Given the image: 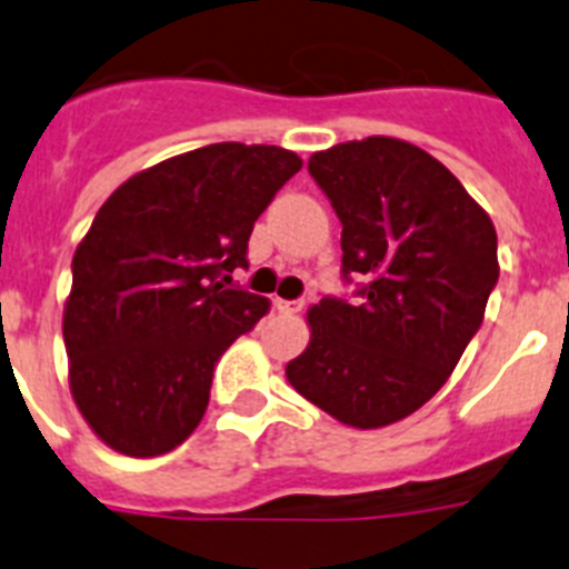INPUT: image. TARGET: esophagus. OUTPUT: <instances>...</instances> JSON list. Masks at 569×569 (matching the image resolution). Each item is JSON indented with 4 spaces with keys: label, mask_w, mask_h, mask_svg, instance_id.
<instances>
[{
    "label": "esophagus",
    "mask_w": 569,
    "mask_h": 569,
    "mask_svg": "<svg viewBox=\"0 0 569 569\" xmlns=\"http://www.w3.org/2000/svg\"><path fill=\"white\" fill-rule=\"evenodd\" d=\"M276 310H279V313L293 316V313H299V310H301V301H299V299H293V301H288V299H276Z\"/></svg>",
    "instance_id": "obj_1"
}]
</instances>
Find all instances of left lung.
Instances as JSON below:
<instances>
[{
  "mask_svg": "<svg viewBox=\"0 0 569 569\" xmlns=\"http://www.w3.org/2000/svg\"><path fill=\"white\" fill-rule=\"evenodd\" d=\"M308 170L339 216L341 281L356 290L310 310L288 381L345 425H393L439 393L479 333L499 281L496 228L439 159L401 139L336 144Z\"/></svg>",
  "mask_w": 569,
  "mask_h": 569,
  "instance_id": "8db88e82",
  "label": "left lung"
}]
</instances>
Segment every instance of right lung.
<instances>
[{
	"mask_svg": "<svg viewBox=\"0 0 569 569\" xmlns=\"http://www.w3.org/2000/svg\"><path fill=\"white\" fill-rule=\"evenodd\" d=\"M301 159L219 142L136 173L99 208L73 256L64 305L70 393L113 450L182 445L202 421L216 361L268 299L230 284L253 224Z\"/></svg>",
	"mask_w": 569,
	"mask_h": 569,
	"instance_id": "add662e5",
	"label": "right lung"
}]
</instances>
